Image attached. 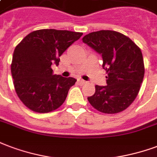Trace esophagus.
Listing matches in <instances>:
<instances>
[{
  "label": "esophagus",
  "instance_id": "1",
  "mask_svg": "<svg viewBox=\"0 0 157 157\" xmlns=\"http://www.w3.org/2000/svg\"><path fill=\"white\" fill-rule=\"evenodd\" d=\"M78 82L81 85H85L86 83V81H84V80H82V79H80Z\"/></svg>",
  "mask_w": 157,
  "mask_h": 157
}]
</instances>
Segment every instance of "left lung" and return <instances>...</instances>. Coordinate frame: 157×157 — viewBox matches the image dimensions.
I'll return each instance as SVG.
<instances>
[{
	"instance_id": "obj_1",
	"label": "left lung",
	"mask_w": 157,
	"mask_h": 157,
	"mask_svg": "<svg viewBox=\"0 0 157 157\" xmlns=\"http://www.w3.org/2000/svg\"><path fill=\"white\" fill-rule=\"evenodd\" d=\"M103 60L107 73L106 86H96V92L87 97L97 111L115 114L134 101L145 74L141 51L129 37L114 31H94L82 38Z\"/></svg>"
}]
</instances>
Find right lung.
Masks as SVG:
<instances>
[{"mask_svg": "<svg viewBox=\"0 0 157 157\" xmlns=\"http://www.w3.org/2000/svg\"><path fill=\"white\" fill-rule=\"evenodd\" d=\"M82 32L42 29L31 32L16 46L11 75L17 96L30 110L46 113L60 107L76 80L53 75L63 52Z\"/></svg>", "mask_w": 157, "mask_h": 157, "instance_id": "obj_1", "label": "right lung"}]
</instances>
